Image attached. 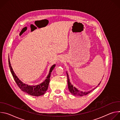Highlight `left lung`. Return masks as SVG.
<instances>
[{
	"label": "left lung",
	"instance_id": "left-lung-1",
	"mask_svg": "<svg viewBox=\"0 0 120 120\" xmlns=\"http://www.w3.org/2000/svg\"><path fill=\"white\" fill-rule=\"evenodd\" d=\"M66 74H67V82H68V89H69V91L71 92V94H74L75 95L82 96H84L85 95H87V94H88L90 93H91V91H89V92H82V91H79L76 88L74 87L73 86V85L70 82V80H69V76H68V75L67 72H66ZM100 84V83H99L98 85H99Z\"/></svg>",
	"mask_w": 120,
	"mask_h": 120
}]
</instances>
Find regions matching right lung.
Here are the masks:
<instances>
[{"label":"right lung","mask_w":120,"mask_h":120,"mask_svg":"<svg viewBox=\"0 0 120 120\" xmlns=\"http://www.w3.org/2000/svg\"><path fill=\"white\" fill-rule=\"evenodd\" d=\"M8 64L11 73L14 79L15 80L16 83L18 85V86L19 87V88L22 91L29 94V95L35 96H38L44 94L45 92L47 90L49 85V83L50 82V78L51 72H52V70H53L56 65V64H54L51 67L49 74L47 75L46 79L45 80L44 82H43L42 83L39 85H35V86H30V85H28V84L24 83L18 77V76L16 75L12 67L9 56Z\"/></svg>","instance_id":"obj_1"}]
</instances>
